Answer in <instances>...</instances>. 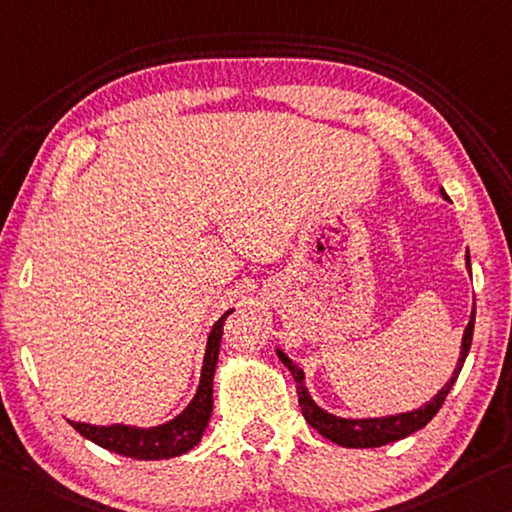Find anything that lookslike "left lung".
I'll use <instances>...</instances> for the list:
<instances>
[{
    "instance_id": "1",
    "label": "left lung",
    "mask_w": 512,
    "mask_h": 512,
    "mask_svg": "<svg viewBox=\"0 0 512 512\" xmlns=\"http://www.w3.org/2000/svg\"><path fill=\"white\" fill-rule=\"evenodd\" d=\"M440 193L444 200H449L444 189H440ZM465 264H467V271L472 273V264H469V250L465 255ZM474 316H476V305H472L469 323H467L465 332H462L456 369H453L451 378L446 380V385L433 396L431 401L421 405V408L410 410V412H396V415H380V417H337V415H332V412L323 410L321 405L312 399L310 389H307V385H305V371L300 369L298 364L291 360L280 346L275 348V351H278V358L282 360V364H285V367L291 371V376H294V380H296L300 410H303L305 421L314 428V431H319L323 437H328L330 442L346 446V449H376V446L399 442V440H403V437L421 431V428H424L428 421L437 415V410L442 408L446 394H449L451 387L456 385L462 364H465V360H467L469 346H472V335H474Z\"/></svg>"
}]
</instances>
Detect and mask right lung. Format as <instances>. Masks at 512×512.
I'll return each instance as SVG.
<instances>
[{
	"label": "right lung",
	"mask_w": 512,
	"mask_h": 512,
	"mask_svg": "<svg viewBox=\"0 0 512 512\" xmlns=\"http://www.w3.org/2000/svg\"><path fill=\"white\" fill-rule=\"evenodd\" d=\"M234 310H227L221 319L214 323L212 332L207 337L205 360L200 369V383L189 405L180 415L164 421L157 426H132V424H109V426H93L81 424V421H70L79 435L86 440L95 442L102 449L118 453V456L134 458V460H164L175 458L182 453L191 451L202 435L207 431L209 417L214 408V373L218 364V351H221L223 339V323Z\"/></svg>",
	"instance_id": "obj_1"
}]
</instances>
